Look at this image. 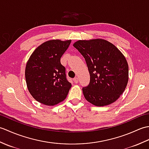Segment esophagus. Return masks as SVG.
Returning <instances> with one entry per match:
<instances>
[{"instance_id": "1", "label": "esophagus", "mask_w": 149, "mask_h": 149, "mask_svg": "<svg viewBox=\"0 0 149 149\" xmlns=\"http://www.w3.org/2000/svg\"><path fill=\"white\" fill-rule=\"evenodd\" d=\"M73 80H74V83H78V78L77 77H75V78H74V79H73Z\"/></svg>"}]
</instances>
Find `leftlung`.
I'll return each mask as SVG.
<instances>
[{"label": "left lung", "instance_id": "8db88e82", "mask_svg": "<svg viewBox=\"0 0 149 149\" xmlns=\"http://www.w3.org/2000/svg\"><path fill=\"white\" fill-rule=\"evenodd\" d=\"M73 45L84 58L90 75V84L83 88L86 100L96 106L115 102L128 83L129 66L125 56L103 39L78 40Z\"/></svg>", "mask_w": 149, "mask_h": 149}]
</instances>
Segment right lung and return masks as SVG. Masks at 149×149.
<instances>
[{"mask_svg":"<svg viewBox=\"0 0 149 149\" xmlns=\"http://www.w3.org/2000/svg\"><path fill=\"white\" fill-rule=\"evenodd\" d=\"M70 43V40L47 41L34 50L27 62L25 76L28 90L44 105L54 106L62 102L72 86L60 62Z\"/></svg>","mask_w":149,"mask_h":149,"instance_id":"add662e5","label":"right lung"}]
</instances>
